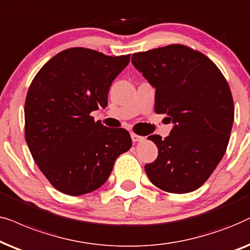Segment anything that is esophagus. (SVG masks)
I'll list each match as a JSON object with an SVG mask.
<instances>
[{
    "label": "esophagus",
    "instance_id": "1",
    "mask_svg": "<svg viewBox=\"0 0 250 250\" xmlns=\"http://www.w3.org/2000/svg\"><path fill=\"white\" fill-rule=\"evenodd\" d=\"M131 139H132V142H139V141H142V139H144V137H142V136H138V135H136V134H131Z\"/></svg>",
    "mask_w": 250,
    "mask_h": 250
}]
</instances>
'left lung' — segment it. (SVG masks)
I'll return each instance as SVG.
<instances>
[{"label": "left lung", "mask_w": 250, "mask_h": 250, "mask_svg": "<svg viewBox=\"0 0 250 250\" xmlns=\"http://www.w3.org/2000/svg\"><path fill=\"white\" fill-rule=\"evenodd\" d=\"M131 62L155 89V112L172 123L165 139L147 137L159 154L145 166L146 174L166 192L194 191L228 147L234 119L228 82L210 59L182 44L134 53Z\"/></svg>", "instance_id": "obj_1"}]
</instances>
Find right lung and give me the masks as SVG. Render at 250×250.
Listing matches in <instances>:
<instances>
[{"label":"right lung","mask_w":250,"mask_h":250,"mask_svg":"<svg viewBox=\"0 0 250 250\" xmlns=\"http://www.w3.org/2000/svg\"><path fill=\"white\" fill-rule=\"evenodd\" d=\"M130 55L111 57L72 48L50 59L33 80L25 103V136L35 164L53 188L68 195L90 193L131 147L125 129L95 122L107 106L109 86Z\"/></svg>","instance_id":"right-lung-1"}]
</instances>
